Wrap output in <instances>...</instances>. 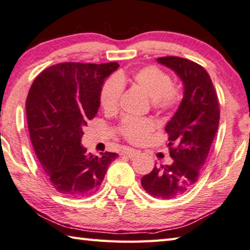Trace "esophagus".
Segmentation results:
<instances>
[{"label":"esophagus","instance_id":"34e87169","mask_svg":"<svg viewBox=\"0 0 250 250\" xmlns=\"http://www.w3.org/2000/svg\"><path fill=\"white\" fill-rule=\"evenodd\" d=\"M139 153H140V152L137 151V149H133V148H125V151L122 152V155L132 158V157H134V156H137Z\"/></svg>","mask_w":250,"mask_h":250}]
</instances>
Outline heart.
<instances>
[{
    "label": "heart",
    "instance_id": "heart-1",
    "mask_svg": "<svg viewBox=\"0 0 250 250\" xmlns=\"http://www.w3.org/2000/svg\"><path fill=\"white\" fill-rule=\"evenodd\" d=\"M131 84L151 99L154 110L167 113L175 110L183 99V89L176 83H171L169 75L160 67L148 65L141 67L133 73L119 72L115 79L108 80L101 92V104L107 113L117 111L122 94V87ZM154 130V124L147 118L125 117L119 125V132L131 143H142Z\"/></svg>",
    "mask_w": 250,
    "mask_h": 250
}]
</instances>
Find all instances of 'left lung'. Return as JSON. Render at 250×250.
<instances>
[{
	"mask_svg": "<svg viewBox=\"0 0 250 250\" xmlns=\"http://www.w3.org/2000/svg\"><path fill=\"white\" fill-rule=\"evenodd\" d=\"M184 84V98L167 124L170 165L154 167L141 179L157 199L179 197L196 184L219 128V99L210 75L198 63L179 57L158 58Z\"/></svg>",
	"mask_w": 250,
	"mask_h": 250,
	"instance_id": "1",
	"label": "left lung"
}]
</instances>
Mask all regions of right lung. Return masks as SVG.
I'll list each match as a JSON object with an SVG mask.
<instances>
[{
    "label": "right lung",
    "instance_id": "add662e5",
    "mask_svg": "<svg viewBox=\"0 0 250 250\" xmlns=\"http://www.w3.org/2000/svg\"><path fill=\"white\" fill-rule=\"evenodd\" d=\"M117 62H64L43 70L26 99L28 130L36 155L50 183L64 196L87 197L97 191L108 166L118 157L86 153L81 140L87 121L97 115L104 82Z\"/></svg>",
    "mask_w": 250,
    "mask_h": 250
}]
</instances>
